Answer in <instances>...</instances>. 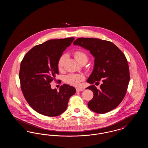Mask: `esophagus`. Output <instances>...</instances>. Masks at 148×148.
I'll use <instances>...</instances> for the list:
<instances>
[{"mask_svg": "<svg viewBox=\"0 0 148 148\" xmlns=\"http://www.w3.org/2000/svg\"><path fill=\"white\" fill-rule=\"evenodd\" d=\"M83 90H84V89L82 88H76V91L77 92H82Z\"/></svg>", "mask_w": 148, "mask_h": 148, "instance_id": "obj_1", "label": "esophagus"}]
</instances>
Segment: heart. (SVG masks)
<instances>
[{
  "label": "heart",
  "instance_id": "heart-1",
  "mask_svg": "<svg viewBox=\"0 0 148 148\" xmlns=\"http://www.w3.org/2000/svg\"><path fill=\"white\" fill-rule=\"evenodd\" d=\"M75 59L80 63L83 60H88V56L83 51H77L74 53ZM67 58V55L64 54L60 56L58 61V67L59 70H61L63 67L64 64ZM85 79V76L82 74H69L65 75L64 77L65 83L73 86H77L80 82Z\"/></svg>",
  "mask_w": 148,
  "mask_h": 148
}]
</instances>
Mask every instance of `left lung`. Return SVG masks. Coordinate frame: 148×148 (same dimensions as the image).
I'll return each mask as SVG.
<instances>
[{
  "mask_svg": "<svg viewBox=\"0 0 148 148\" xmlns=\"http://www.w3.org/2000/svg\"><path fill=\"white\" fill-rule=\"evenodd\" d=\"M74 45H79L90 51L95 58L94 66L88 79V88L94 97L88 103L89 108L95 113L104 114L115 109L122 101L127 92L130 73L127 58L113 42L90 38H77Z\"/></svg>",
  "mask_w": 148,
  "mask_h": 148,
  "instance_id": "1",
  "label": "left lung"
}]
</instances>
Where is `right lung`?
I'll use <instances>...</instances> for the list:
<instances>
[{
	"label": "right lung",
	"instance_id": "obj_1",
	"mask_svg": "<svg viewBox=\"0 0 148 148\" xmlns=\"http://www.w3.org/2000/svg\"><path fill=\"white\" fill-rule=\"evenodd\" d=\"M74 38L52 39L29 51L21 64L19 79L24 97L38 113L56 116L64 112L75 88L63 84L58 92L50 83L59 74L58 61Z\"/></svg>",
	"mask_w": 148,
	"mask_h": 148
}]
</instances>
